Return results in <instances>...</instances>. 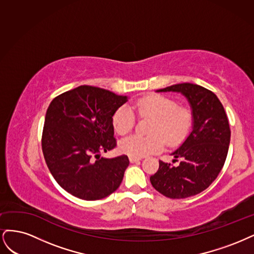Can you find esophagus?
<instances>
[{
    "mask_svg": "<svg viewBox=\"0 0 254 254\" xmlns=\"http://www.w3.org/2000/svg\"><path fill=\"white\" fill-rule=\"evenodd\" d=\"M139 160H141L140 157H133V156H129V161L132 163H135V162H138Z\"/></svg>",
    "mask_w": 254,
    "mask_h": 254,
    "instance_id": "obj_1",
    "label": "esophagus"
}]
</instances>
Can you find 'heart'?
Here are the masks:
<instances>
[{"mask_svg": "<svg viewBox=\"0 0 254 254\" xmlns=\"http://www.w3.org/2000/svg\"><path fill=\"white\" fill-rule=\"evenodd\" d=\"M134 109L142 117L154 118L149 136L130 135L119 141L122 153L133 157H143L162 150L165 140L168 144L183 141L190 132L192 115L190 111L179 108L176 101L165 96L153 95L141 98L135 102ZM135 125V116L127 105L119 108L113 116V127L120 135H126ZM165 139H163V138Z\"/></svg>", "mask_w": 254, "mask_h": 254, "instance_id": "heart-1", "label": "heart"}]
</instances>
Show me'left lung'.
<instances>
[{
	"instance_id": "left-lung-1",
	"label": "left lung",
	"mask_w": 254,
	"mask_h": 254,
	"mask_svg": "<svg viewBox=\"0 0 254 254\" xmlns=\"http://www.w3.org/2000/svg\"><path fill=\"white\" fill-rule=\"evenodd\" d=\"M182 94L189 103L192 129L171 153L178 166L159 161L158 171L150 177L155 190L169 198H187L213 183L228 154L230 127L217 96L197 84L181 83L157 89L156 93Z\"/></svg>"
}]
</instances>
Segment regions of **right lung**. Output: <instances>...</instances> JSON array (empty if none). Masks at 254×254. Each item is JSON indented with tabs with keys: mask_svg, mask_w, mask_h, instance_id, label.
Returning <instances> with one entry per match:
<instances>
[{
	"mask_svg": "<svg viewBox=\"0 0 254 254\" xmlns=\"http://www.w3.org/2000/svg\"><path fill=\"white\" fill-rule=\"evenodd\" d=\"M127 101V96L81 85L51 102L42 134L43 155L56 182L69 194L96 200L119 188L128 158H103L101 152L116 148L113 116Z\"/></svg>",
	"mask_w": 254,
	"mask_h": 254,
	"instance_id": "right-lung-1",
	"label": "right lung"
}]
</instances>
